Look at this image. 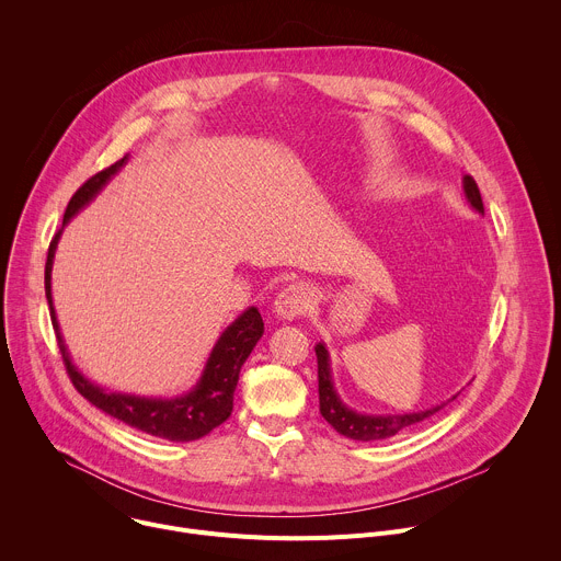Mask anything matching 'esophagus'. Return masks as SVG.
<instances>
[{"label": "esophagus", "instance_id": "34e87169", "mask_svg": "<svg viewBox=\"0 0 561 561\" xmlns=\"http://www.w3.org/2000/svg\"><path fill=\"white\" fill-rule=\"evenodd\" d=\"M312 304V288L304 282L288 284L275 299V312L284 319H297Z\"/></svg>", "mask_w": 561, "mask_h": 561}]
</instances>
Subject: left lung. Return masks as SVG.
Instances as JSON below:
<instances>
[{
  "label": "left lung",
  "instance_id": "obj_1",
  "mask_svg": "<svg viewBox=\"0 0 561 561\" xmlns=\"http://www.w3.org/2000/svg\"><path fill=\"white\" fill-rule=\"evenodd\" d=\"M463 193L468 204L484 215V202L482 195H479V188L474 184V180L470 175H463ZM314 355H317V379H319V413L322 417L344 437L348 439H357V442H375V439H388L397 433H402L424 420H428L431 415L439 413L448 402L437 404L433 409L426 411H417V413H404V415H364L357 413L353 409H348L335 386H333V375H331V359H329V351L324 344L314 346ZM455 399V397H453Z\"/></svg>",
  "mask_w": 561,
  "mask_h": 561
}]
</instances>
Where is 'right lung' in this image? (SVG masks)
Segmentation results:
<instances>
[{
  "label": "right lung",
  "mask_w": 561,
  "mask_h": 561,
  "mask_svg": "<svg viewBox=\"0 0 561 561\" xmlns=\"http://www.w3.org/2000/svg\"><path fill=\"white\" fill-rule=\"evenodd\" d=\"M126 162H128V154H124L119 162L100 171L98 175H93L89 182H84L77 188V193L70 197V202L66 206L61 228L70 221V217L75 213L82 210L106 186V182ZM59 234H61V230L55 232L53 242L48 247L44 284H46V299L50 306L53 329L57 333V346H59L66 373H68L72 386L77 388V392L87 397L93 407H98L106 415L141 431V433H148L152 437H162L169 442H193V439L208 435L219 424H224L232 413V392L237 388L239 370H242L251 351L264 335V322H262L260 310L255 306H251L219 335V340L213 346L210 357L204 366V373L191 392L175 397V399L106 392L104 388H100L98 383H93L91 379H87L82 373L77 370V366L70 359V353L61 340V333H59V324H57L55 308H53V295H50V271H53V257H55Z\"/></svg>",
  "instance_id": "right-lung-1"
}]
</instances>
